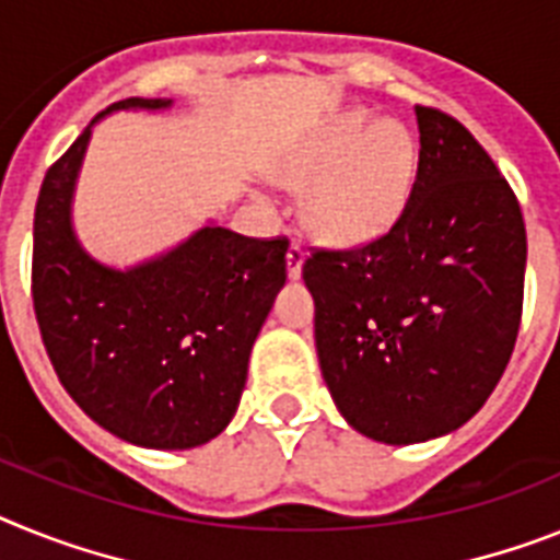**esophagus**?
Segmentation results:
<instances>
[{"label":"esophagus","mask_w":560,"mask_h":560,"mask_svg":"<svg viewBox=\"0 0 560 560\" xmlns=\"http://www.w3.org/2000/svg\"><path fill=\"white\" fill-rule=\"evenodd\" d=\"M301 265H304V250H301L299 242H290V250H287V276L290 279H301Z\"/></svg>","instance_id":"esophagus-1"}]
</instances>
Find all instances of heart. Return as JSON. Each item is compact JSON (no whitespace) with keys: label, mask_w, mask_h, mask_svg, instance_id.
Segmentation results:
<instances>
[{"label":"heart","mask_w":560,"mask_h":560,"mask_svg":"<svg viewBox=\"0 0 560 560\" xmlns=\"http://www.w3.org/2000/svg\"><path fill=\"white\" fill-rule=\"evenodd\" d=\"M273 174L290 186L307 183L301 211L320 240L366 245L406 211L417 177V143L395 120L347 109L287 149Z\"/></svg>","instance_id":"b5f03b06"}]
</instances>
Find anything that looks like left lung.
<instances>
[{
    "label": "left lung",
    "instance_id": "obj_1",
    "mask_svg": "<svg viewBox=\"0 0 560 560\" xmlns=\"http://www.w3.org/2000/svg\"><path fill=\"white\" fill-rule=\"evenodd\" d=\"M420 163L392 231L315 250V352L340 417L374 442L445 436L485 406L518 335L522 208L474 135L415 106Z\"/></svg>",
    "mask_w": 560,
    "mask_h": 560
}]
</instances>
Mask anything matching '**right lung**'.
<instances>
[{
    "label": "right lung",
    "mask_w": 560,
    "mask_h": 560,
    "mask_svg": "<svg viewBox=\"0 0 560 560\" xmlns=\"http://www.w3.org/2000/svg\"><path fill=\"white\" fill-rule=\"evenodd\" d=\"M172 104L126 98L101 112L47 172L33 220V307L58 381L104 431L154 451L206 445L233 420L290 245L213 220L132 267L104 265L81 245L72 199L92 126Z\"/></svg>",
    "instance_id": "1"
}]
</instances>
